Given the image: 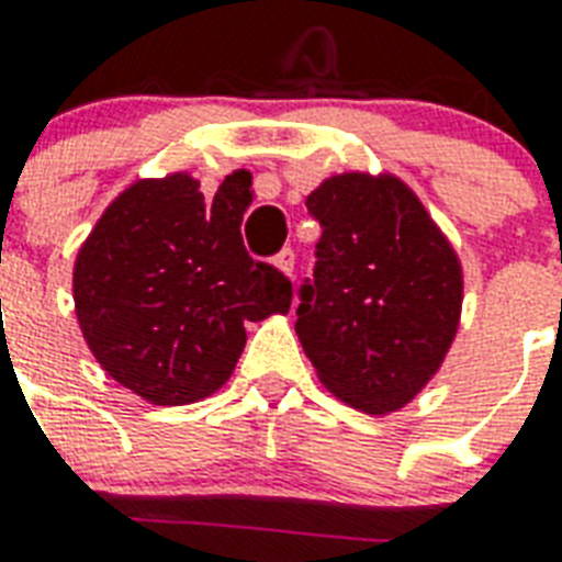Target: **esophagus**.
<instances>
[{"label":"esophagus","mask_w":562,"mask_h":562,"mask_svg":"<svg viewBox=\"0 0 562 562\" xmlns=\"http://www.w3.org/2000/svg\"><path fill=\"white\" fill-rule=\"evenodd\" d=\"M273 265H277L285 277H291V273H294V250H291V247H282L280 254L273 256Z\"/></svg>","instance_id":"obj_1"}]
</instances>
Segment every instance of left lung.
<instances>
[{
	"label": "left lung",
	"mask_w": 562,
	"mask_h": 562,
	"mask_svg": "<svg viewBox=\"0 0 562 562\" xmlns=\"http://www.w3.org/2000/svg\"><path fill=\"white\" fill-rule=\"evenodd\" d=\"M321 221L297 338L317 379L352 408L391 414L440 370L461 324V259L393 175L347 171L306 198Z\"/></svg>",
	"instance_id": "obj_1"
}]
</instances>
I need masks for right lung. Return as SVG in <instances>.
I'll use <instances>...</instances> for the list:
<instances>
[{"mask_svg":"<svg viewBox=\"0 0 562 562\" xmlns=\"http://www.w3.org/2000/svg\"><path fill=\"white\" fill-rule=\"evenodd\" d=\"M250 201L245 175H229L212 203L187 171L136 180L78 250L83 341L145 402L189 405L215 393L245 350L247 321L291 308L289 277L245 250Z\"/></svg>","mask_w":562,"mask_h":562,"instance_id":"obj_1","label":"right lung"}]
</instances>
